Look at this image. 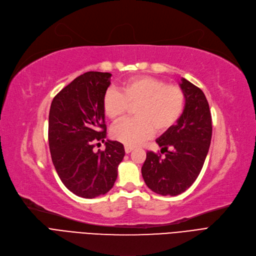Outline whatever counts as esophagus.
<instances>
[{
	"label": "esophagus",
	"instance_id": "obj_1",
	"mask_svg": "<svg viewBox=\"0 0 256 256\" xmlns=\"http://www.w3.org/2000/svg\"><path fill=\"white\" fill-rule=\"evenodd\" d=\"M133 149H134V148H133V147H131V146H125V152L128 154V153H130Z\"/></svg>",
	"mask_w": 256,
	"mask_h": 256
}]
</instances>
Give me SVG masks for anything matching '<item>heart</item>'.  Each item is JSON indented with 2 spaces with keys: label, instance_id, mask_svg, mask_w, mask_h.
<instances>
[{
  "label": "heart",
  "instance_id": "1",
  "mask_svg": "<svg viewBox=\"0 0 256 256\" xmlns=\"http://www.w3.org/2000/svg\"><path fill=\"white\" fill-rule=\"evenodd\" d=\"M133 105L136 118L122 122L112 131L114 138L127 146L149 138L154 129L158 133L171 129L184 110L186 94L177 85L150 76L129 78L118 90L109 88L103 94V112L112 122H118Z\"/></svg>",
  "mask_w": 256,
  "mask_h": 256
}]
</instances>
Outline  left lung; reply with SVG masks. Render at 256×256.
<instances>
[{"label": "left lung", "instance_id": "obj_1", "mask_svg": "<svg viewBox=\"0 0 256 256\" xmlns=\"http://www.w3.org/2000/svg\"><path fill=\"white\" fill-rule=\"evenodd\" d=\"M186 107L177 124L156 140L164 157L152 151L142 166L147 186L162 196L186 192L199 176L212 140V114L204 92L182 78Z\"/></svg>", "mask_w": 256, "mask_h": 256}]
</instances>
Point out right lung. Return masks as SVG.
I'll list each match as a JSON object with an SVG mask.
<instances>
[{
	"label": "right lung",
	"instance_id": "obj_1",
	"mask_svg": "<svg viewBox=\"0 0 256 256\" xmlns=\"http://www.w3.org/2000/svg\"><path fill=\"white\" fill-rule=\"evenodd\" d=\"M110 72H88L72 80L52 101L48 114V147L56 172L78 197L92 199L110 190L123 160V144L106 142V150L93 151L106 138L104 92ZM100 144V142H99Z\"/></svg>",
	"mask_w": 256,
	"mask_h": 256
}]
</instances>
